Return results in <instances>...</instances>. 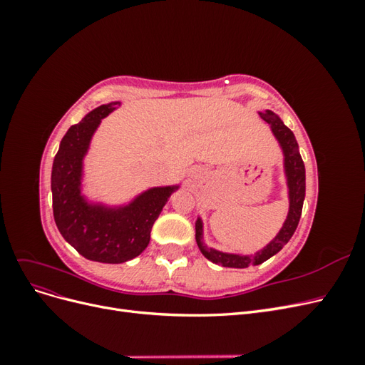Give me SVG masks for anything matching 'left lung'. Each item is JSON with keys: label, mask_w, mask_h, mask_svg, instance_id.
<instances>
[{"label": "left lung", "mask_w": 365, "mask_h": 365, "mask_svg": "<svg viewBox=\"0 0 365 365\" xmlns=\"http://www.w3.org/2000/svg\"><path fill=\"white\" fill-rule=\"evenodd\" d=\"M259 114L269 125L272 135L275 137V140H277L283 153V172H284L286 185H288V200H289L288 216H286L282 228L279 230V233L275 235V237L269 242V244H267L262 250L256 251L254 254L227 252V251L216 250L213 247H207L204 240L202 217L197 216L195 222V230H196L195 237H196L197 248L201 250L205 259H208L210 262H213L216 264H220V267L247 268L250 264L256 267V264L263 263L264 260L272 257L274 254H277L286 244H288L289 239L294 235V231L297 230L298 222H300L303 201L306 195V172H304V163L302 160L300 150H298V143L295 140L294 132L283 123L282 118L277 114L272 111H264Z\"/></svg>", "instance_id": "obj_1"}]
</instances>
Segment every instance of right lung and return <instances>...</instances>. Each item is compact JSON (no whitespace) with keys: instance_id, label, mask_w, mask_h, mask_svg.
Listing matches in <instances>:
<instances>
[{"instance_id":"add662e5","label":"right lung","mask_w":365,"mask_h":365,"mask_svg":"<svg viewBox=\"0 0 365 365\" xmlns=\"http://www.w3.org/2000/svg\"><path fill=\"white\" fill-rule=\"evenodd\" d=\"M120 106L94 108L63 135L51 168L53 216L62 237L88 260L123 263L146 250L150 230L180 184L149 187L126 202L108 204L85 195V158L102 123Z\"/></svg>"}]
</instances>
